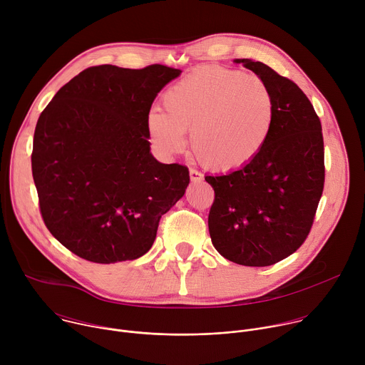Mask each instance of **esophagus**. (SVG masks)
Returning a JSON list of instances; mask_svg holds the SVG:
<instances>
[{
	"instance_id": "esophagus-1",
	"label": "esophagus",
	"mask_w": 365,
	"mask_h": 365,
	"mask_svg": "<svg viewBox=\"0 0 365 365\" xmlns=\"http://www.w3.org/2000/svg\"><path fill=\"white\" fill-rule=\"evenodd\" d=\"M189 175H190V182H192V183H199V182H202V175H200L197 170L190 169Z\"/></svg>"
}]
</instances>
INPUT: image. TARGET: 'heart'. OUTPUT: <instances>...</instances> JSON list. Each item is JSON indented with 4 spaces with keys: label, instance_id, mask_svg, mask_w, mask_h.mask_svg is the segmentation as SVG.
Returning a JSON list of instances; mask_svg holds the SVG:
<instances>
[{
    "label": "heart",
    "instance_id": "obj_1",
    "mask_svg": "<svg viewBox=\"0 0 365 365\" xmlns=\"http://www.w3.org/2000/svg\"><path fill=\"white\" fill-rule=\"evenodd\" d=\"M165 111L148 114L153 141L168 154L186 145L190 131L196 158L217 172H234L262 153L276 121V101L267 82L252 73L202 66L172 85Z\"/></svg>",
    "mask_w": 365,
    "mask_h": 365
}]
</instances>
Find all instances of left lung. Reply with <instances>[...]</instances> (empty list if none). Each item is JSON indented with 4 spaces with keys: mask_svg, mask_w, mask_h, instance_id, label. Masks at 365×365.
I'll use <instances>...</instances> for the list:
<instances>
[{
    "mask_svg": "<svg viewBox=\"0 0 365 365\" xmlns=\"http://www.w3.org/2000/svg\"><path fill=\"white\" fill-rule=\"evenodd\" d=\"M237 63L267 82L276 121L251 163L205 176L215 190L207 227L215 250L230 262L266 267L293 254L314 224L325 182L322 125L294 82L262 62Z\"/></svg>",
    "mask_w": 365,
    "mask_h": 365,
    "instance_id": "obj_1",
    "label": "left lung"
}]
</instances>
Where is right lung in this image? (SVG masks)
I'll return each instance as SVG.
<instances>
[{"instance_id":"1","label":"right lung","mask_w":365,"mask_h":365,"mask_svg":"<svg viewBox=\"0 0 365 365\" xmlns=\"http://www.w3.org/2000/svg\"><path fill=\"white\" fill-rule=\"evenodd\" d=\"M182 71L92 66L40 114L31 170L40 212L62 245L92 263L144 255L162 215L185 195L187 168L150 151L148 113Z\"/></svg>"}]
</instances>
